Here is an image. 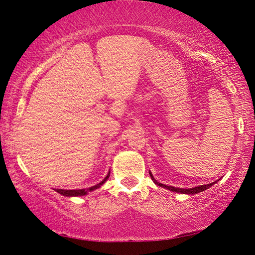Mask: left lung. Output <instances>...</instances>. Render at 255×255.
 Instances as JSON below:
<instances>
[{"instance_id":"1","label":"left lung","mask_w":255,"mask_h":255,"mask_svg":"<svg viewBox=\"0 0 255 255\" xmlns=\"http://www.w3.org/2000/svg\"><path fill=\"white\" fill-rule=\"evenodd\" d=\"M149 175H151V179L153 180V182H154L155 184H158L159 187L166 188V189H168L170 191H174V193H180V194H188V195L198 194V193H202V191H204L205 189H209V188L215 184V182H212V183H209V184H203V186H198V187H195V188H188V189H183V188L170 187V186H166V184H162V183L158 182V181H156L154 177H153L151 172H149Z\"/></svg>"}]
</instances>
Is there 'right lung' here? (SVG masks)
I'll use <instances>...</instances> for the list:
<instances>
[{"instance_id":"obj_1","label":"right lung","mask_w":255,"mask_h":255,"mask_svg":"<svg viewBox=\"0 0 255 255\" xmlns=\"http://www.w3.org/2000/svg\"><path fill=\"white\" fill-rule=\"evenodd\" d=\"M110 176V172H109V174H108V175L104 177L103 179V181H101L100 183H97L96 186H93V187H90V188H87V189H75V190H66V189H55V191H57V193H59V194H61V195H64V196H67V197H73V196H83V195H87L89 193V191H93V190H95V189H97V188H100L101 186H102V184L106 182V181L108 180V177Z\"/></svg>"}]
</instances>
